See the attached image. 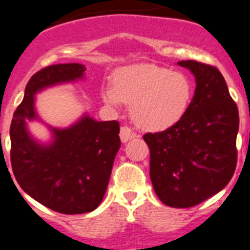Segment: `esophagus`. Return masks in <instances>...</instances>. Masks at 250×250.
<instances>
[{
	"instance_id": "1",
	"label": "esophagus",
	"mask_w": 250,
	"mask_h": 250,
	"mask_svg": "<svg viewBox=\"0 0 250 250\" xmlns=\"http://www.w3.org/2000/svg\"><path fill=\"white\" fill-rule=\"evenodd\" d=\"M120 137H121V141H122L123 143H125V142H128L129 139L134 138V137H136V133H134L133 130L130 129L129 127H127V125H123V127H121Z\"/></svg>"
}]
</instances>
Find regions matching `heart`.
<instances>
[{"label": "heart", "instance_id": "b5f03b06", "mask_svg": "<svg viewBox=\"0 0 250 250\" xmlns=\"http://www.w3.org/2000/svg\"><path fill=\"white\" fill-rule=\"evenodd\" d=\"M193 83L182 72L156 64L123 68L116 75L113 86L103 88L104 103L120 108L130 105V116L138 127L164 130L178 123L189 108Z\"/></svg>", "mask_w": 250, "mask_h": 250}]
</instances>
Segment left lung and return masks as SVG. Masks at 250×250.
<instances>
[{
    "mask_svg": "<svg viewBox=\"0 0 250 250\" xmlns=\"http://www.w3.org/2000/svg\"><path fill=\"white\" fill-rule=\"evenodd\" d=\"M178 64L190 69L197 82L189 108L178 123L143 139L161 202L189 208L223 189L234 174L239 113L217 67L193 60Z\"/></svg>",
    "mask_w": 250,
    "mask_h": 250,
    "instance_id": "1",
    "label": "left lung"
}]
</instances>
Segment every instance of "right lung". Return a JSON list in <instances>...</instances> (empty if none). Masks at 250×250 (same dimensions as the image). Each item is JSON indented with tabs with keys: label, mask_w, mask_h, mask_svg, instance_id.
<instances>
[{
	"label": "right lung",
	"mask_w": 250,
	"mask_h": 250,
	"mask_svg": "<svg viewBox=\"0 0 250 250\" xmlns=\"http://www.w3.org/2000/svg\"><path fill=\"white\" fill-rule=\"evenodd\" d=\"M78 63L52 64L36 72L11 122V166L22 189L47 208L62 214H82L97 208L104 197L121 147L120 123L97 122L88 116L67 129H53L55 141L43 147L26 130L36 118L37 91L83 76Z\"/></svg>",
	"instance_id": "add662e5"
}]
</instances>
